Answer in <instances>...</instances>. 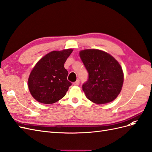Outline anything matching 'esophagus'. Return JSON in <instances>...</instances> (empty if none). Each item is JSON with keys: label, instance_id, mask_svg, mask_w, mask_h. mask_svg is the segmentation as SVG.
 <instances>
[{"label": "esophagus", "instance_id": "esophagus-1", "mask_svg": "<svg viewBox=\"0 0 152 152\" xmlns=\"http://www.w3.org/2000/svg\"><path fill=\"white\" fill-rule=\"evenodd\" d=\"M73 84H74V85H75V86H77V85H79V84H80V80H77L75 82L73 83Z\"/></svg>", "mask_w": 152, "mask_h": 152}]
</instances>
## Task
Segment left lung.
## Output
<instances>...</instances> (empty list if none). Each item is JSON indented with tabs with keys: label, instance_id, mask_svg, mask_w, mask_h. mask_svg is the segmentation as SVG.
I'll return each mask as SVG.
<instances>
[{
	"label": "left lung",
	"instance_id": "left-lung-1",
	"mask_svg": "<svg viewBox=\"0 0 152 152\" xmlns=\"http://www.w3.org/2000/svg\"><path fill=\"white\" fill-rule=\"evenodd\" d=\"M80 56L88 73V78L82 85L87 98L96 104L114 101L121 91L123 69L115 58L99 49H85Z\"/></svg>",
	"mask_w": 152,
	"mask_h": 152
}]
</instances>
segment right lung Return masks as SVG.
<instances>
[{
	"mask_svg": "<svg viewBox=\"0 0 152 152\" xmlns=\"http://www.w3.org/2000/svg\"><path fill=\"white\" fill-rule=\"evenodd\" d=\"M72 49L54 50L39 60L30 73L28 88L37 102L52 104L63 98L72 83L67 79L64 64Z\"/></svg>",
	"mask_w": 152,
	"mask_h": 152,
	"instance_id": "1",
	"label": "right lung"
}]
</instances>
